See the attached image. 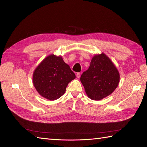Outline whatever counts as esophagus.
<instances>
[{"label":"esophagus","mask_w":147,"mask_h":147,"mask_svg":"<svg viewBox=\"0 0 147 147\" xmlns=\"http://www.w3.org/2000/svg\"><path fill=\"white\" fill-rule=\"evenodd\" d=\"M80 72H78V73H77L76 74V76H77V77L78 78H79L80 77Z\"/></svg>","instance_id":"obj_1"}]
</instances>
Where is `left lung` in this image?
I'll list each match as a JSON object with an SVG mask.
<instances>
[{"mask_svg": "<svg viewBox=\"0 0 147 147\" xmlns=\"http://www.w3.org/2000/svg\"><path fill=\"white\" fill-rule=\"evenodd\" d=\"M80 81L90 99L101 100L118 85L119 74L116 67L104 53L92 57L90 67L82 74Z\"/></svg>", "mask_w": 147, "mask_h": 147, "instance_id": "1", "label": "left lung"}]
</instances>
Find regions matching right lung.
Segmentation results:
<instances>
[{"instance_id":"add662e5","label":"right lung","mask_w":147,"mask_h":147,"mask_svg":"<svg viewBox=\"0 0 147 147\" xmlns=\"http://www.w3.org/2000/svg\"><path fill=\"white\" fill-rule=\"evenodd\" d=\"M75 78V74L62 57L51 55L35 69L33 83L42 96L55 100L64 94L69 83Z\"/></svg>"}]
</instances>
